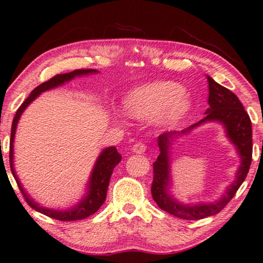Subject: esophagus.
Masks as SVG:
<instances>
[{
	"label": "esophagus",
	"mask_w": 263,
	"mask_h": 263,
	"mask_svg": "<svg viewBox=\"0 0 263 263\" xmlns=\"http://www.w3.org/2000/svg\"><path fill=\"white\" fill-rule=\"evenodd\" d=\"M144 151H146V144L143 142H138L133 146V152H134V153L141 154V153H144Z\"/></svg>",
	"instance_id": "obj_1"
}]
</instances>
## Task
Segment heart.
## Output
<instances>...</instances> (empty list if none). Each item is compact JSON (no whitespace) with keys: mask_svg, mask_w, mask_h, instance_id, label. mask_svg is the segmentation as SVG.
Instances as JSON below:
<instances>
[{"mask_svg":"<svg viewBox=\"0 0 263 263\" xmlns=\"http://www.w3.org/2000/svg\"><path fill=\"white\" fill-rule=\"evenodd\" d=\"M190 100L184 86L174 82H155L133 90L123 100L128 116L147 120L158 116L160 122L173 124L190 110Z\"/></svg>","mask_w":263,"mask_h":263,"instance_id":"heart-1","label":"heart"}]
</instances>
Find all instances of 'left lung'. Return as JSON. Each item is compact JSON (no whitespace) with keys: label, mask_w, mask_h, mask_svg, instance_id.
<instances>
[{"label":"left lung","mask_w":263,"mask_h":263,"mask_svg":"<svg viewBox=\"0 0 263 263\" xmlns=\"http://www.w3.org/2000/svg\"><path fill=\"white\" fill-rule=\"evenodd\" d=\"M206 77L209 82V105L210 106L205 111L204 119L180 133L170 132L160 135L158 138L160 154L157 161L153 163L154 178L151 191L154 201L161 210L181 219H201L205 217L217 215L222 211L226 205L233 199L239 186L245 181L247 174L249 172L250 163H252L253 136L252 121H250L249 115L234 92L216 83L210 76H206ZM214 120L220 122L224 125L227 136L235 144L241 157V165L236 174L235 181L227 189L223 197L214 203L196 205L179 203L168 193V186L170 183L168 149L170 143L177 136L187 134L198 125Z\"/></svg>","instance_id":"1"}]
</instances>
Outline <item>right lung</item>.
Returning a JSON list of instances; mask_svg holds the SVG:
<instances>
[{"mask_svg": "<svg viewBox=\"0 0 263 263\" xmlns=\"http://www.w3.org/2000/svg\"><path fill=\"white\" fill-rule=\"evenodd\" d=\"M96 70H92V68H82V70H74L72 72H68V73L64 74H57L54 77L49 79V81L43 83L39 86H36L32 92H30L29 96L27 97L24 103L21 104L20 108L17 109L16 114H15L13 124H11V133H10V143H9V162H10V170L11 173L15 178V180L17 182L18 189L24 195L26 201L29 205L30 208L34 209V210L40 212V214H44L51 218L62 220V222H71V220H79L84 219L86 217L91 216L95 214L98 209H100L103 203L105 201L106 198V191H108L109 186V180L111 178L112 171L115 168L117 163L121 161V154L117 152L116 147H108L102 151V153L98 157L96 163H95V167L92 170V173H91L89 184H87V192L86 196L83 198V199L79 201V203L76 205V206L67 209V210H53V209H47L40 206L39 204L35 203L32 198H30L27 192L25 191V189L22 187L20 180L16 177V173L14 171V138H15V132H16L17 122L20 120L22 112L25 111V109L32 103V102L35 100V98L39 96L41 92L44 91L54 89L57 86L63 85L64 83L70 82L71 79L74 77H78V76H84V74H90V73H96Z\"/></svg>", "mask_w": 263, "mask_h": 263, "instance_id": "right-lung-1", "label": "right lung"}]
</instances>
